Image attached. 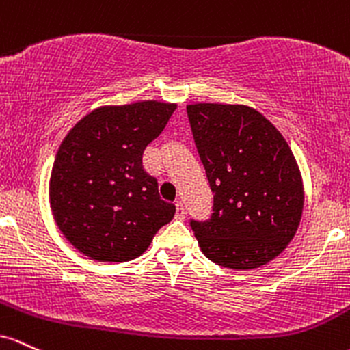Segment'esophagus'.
I'll use <instances>...</instances> for the list:
<instances>
[{
    "mask_svg": "<svg viewBox=\"0 0 350 350\" xmlns=\"http://www.w3.org/2000/svg\"><path fill=\"white\" fill-rule=\"evenodd\" d=\"M175 206H176L175 218L176 219H183V218H185V206H183V203L182 202H176Z\"/></svg>",
    "mask_w": 350,
    "mask_h": 350,
    "instance_id": "1",
    "label": "esophagus"
}]
</instances>
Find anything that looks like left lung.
Listing matches in <instances>:
<instances>
[{"label":"left lung","mask_w":350,"mask_h":350,"mask_svg":"<svg viewBox=\"0 0 350 350\" xmlns=\"http://www.w3.org/2000/svg\"><path fill=\"white\" fill-rule=\"evenodd\" d=\"M188 120L213 191V213L191 219L203 254L230 269L273 261L296 234L304 206L299 167L281 132L241 104H190Z\"/></svg>","instance_id":"obj_1"}]
</instances>
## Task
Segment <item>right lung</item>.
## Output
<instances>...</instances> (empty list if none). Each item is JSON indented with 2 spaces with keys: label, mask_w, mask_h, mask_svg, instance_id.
<instances>
[{
  "label": "right lung",
  "mask_w": 350,
  "mask_h": 350,
  "mask_svg": "<svg viewBox=\"0 0 350 350\" xmlns=\"http://www.w3.org/2000/svg\"><path fill=\"white\" fill-rule=\"evenodd\" d=\"M175 109L157 100L104 105L62 140L49 180L51 210L62 234L90 260H135L174 218L175 205L160 198L142 155Z\"/></svg>",
  "instance_id": "right-lung-1"
}]
</instances>
